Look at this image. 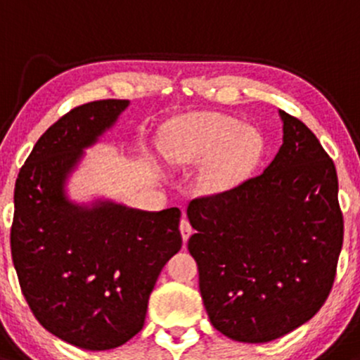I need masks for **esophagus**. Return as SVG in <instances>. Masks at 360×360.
Returning a JSON list of instances; mask_svg holds the SVG:
<instances>
[{
    "label": "esophagus",
    "instance_id": "34e87169",
    "mask_svg": "<svg viewBox=\"0 0 360 360\" xmlns=\"http://www.w3.org/2000/svg\"><path fill=\"white\" fill-rule=\"evenodd\" d=\"M180 233H181V238H184V243H185V241H187L192 234V226H191V223H188V219L180 221Z\"/></svg>",
    "mask_w": 360,
    "mask_h": 360
}]
</instances>
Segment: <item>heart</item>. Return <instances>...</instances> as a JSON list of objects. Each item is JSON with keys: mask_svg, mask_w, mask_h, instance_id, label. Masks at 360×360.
I'll return each mask as SVG.
<instances>
[{"mask_svg": "<svg viewBox=\"0 0 360 360\" xmlns=\"http://www.w3.org/2000/svg\"><path fill=\"white\" fill-rule=\"evenodd\" d=\"M264 137L224 114L184 117L167 127L161 151L175 167L202 164L199 185L207 193H224L241 187L253 175L262 155Z\"/></svg>", "mask_w": 360, "mask_h": 360, "instance_id": "b5f03b06", "label": "heart"}]
</instances>
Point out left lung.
<instances>
[{"instance_id": "8db88e82", "label": "left lung", "mask_w": 360, "mask_h": 360, "mask_svg": "<svg viewBox=\"0 0 360 360\" xmlns=\"http://www.w3.org/2000/svg\"><path fill=\"white\" fill-rule=\"evenodd\" d=\"M278 115L282 146L264 173L187 207L205 311L236 342H272L311 320L332 290L342 250L333 161L300 119Z\"/></svg>"}]
</instances>
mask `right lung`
<instances>
[{
	"instance_id": "1",
	"label": "right lung",
	"mask_w": 360,
	"mask_h": 360,
	"mask_svg": "<svg viewBox=\"0 0 360 360\" xmlns=\"http://www.w3.org/2000/svg\"><path fill=\"white\" fill-rule=\"evenodd\" d=\"M129 100L72 108L37 141L15 184L11 257L32 313L84 350H108L144 325L161 269L181 248L180 209L139 211L112 200L75 204L66 181Z\"/></svg>"
}]
</instances>
